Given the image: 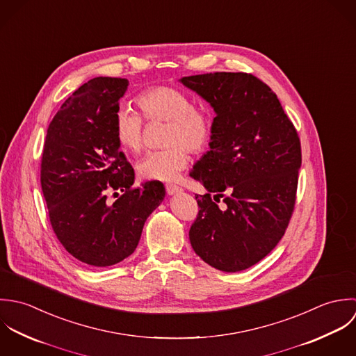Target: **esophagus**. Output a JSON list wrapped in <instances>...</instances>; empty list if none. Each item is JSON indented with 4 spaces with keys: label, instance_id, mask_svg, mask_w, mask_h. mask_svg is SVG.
I'll return each mask as SVG.
<instances>
[{
    "label": "esophagus",
    "instance_id": "esophagus-1",
    "mask_svg": "<svg viewBox=\"0 0 356 356\" xmlns=\"http://www.w3.org/2000/svg\"><path fill=\"white\" fill-rule=\"evenodd\" d=\"M166 193L169 195H173V194H177V193H181V187L176 186V184H166Z\"/></svg>",
    "mask_w": 356,
    "mask_h": 356
}]
</instances>
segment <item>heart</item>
<instances>
[{"label": "heart", "mask_w": 356, "mask_h": 356, "mask_svg": "<svg viewBox=\"0 0 356 356\" xmlns=\"http://www.w3.org/2000/svg\"><path fill=\"white\" fill-rule=\"evenodd\" d=\"M140 114L121 107L114 114V135L118 144L129 152L143 147L144 121L168 122L163 149L149 151L138 163L144 180L173 181L187 165V149L200 154L208 149L213 139V117L207 108L194 106L183 90L156 85L144 89L136 97Z\"/></svg>", "instance_id": "obj_1"}]
</instances>
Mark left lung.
<instances>
[{
	"instance_id": "left-lung-1",
	"label": "left lung",
	"mask_w": 356,
	"mask_h": 356,
	"mask_svg": "<svg viewBox=\"0 0 356 356\" xmlns=\"http://www.w3.org/2000/svg\"><path fill=\"white\" fill-rule=\"evenodd\" d=\"M181 82L217 114L211 151L190 173L208 190L195 197L200 211L190 242L214 268L242 271L263 260L289 225L301 166L300 138L275 92L253 74L209 72Z\"/></svg>"
}]
</instances>
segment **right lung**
<instances>
[{
  "instance_id": "right-lung-1",
  "label": "right lung",
  "mask_w": 356,
  "mask_h": 356,
  "mask_svg": "<svg viewBox=\"0 0 356 356\" xmlns=\"http://www.w3.org/2000/svg\"><path fill=\"white\" fill-rule=\"evenodd\" d=\"M127 88L125 78L85 82L62 104L44 142L41 188L52 229L72 257L93 267L129 257L165 197L156 180L134 187V168L115 139L114 114ZM118 189L123 194L110 206L106 194Z\"/></svg>"
}]
</instances>
